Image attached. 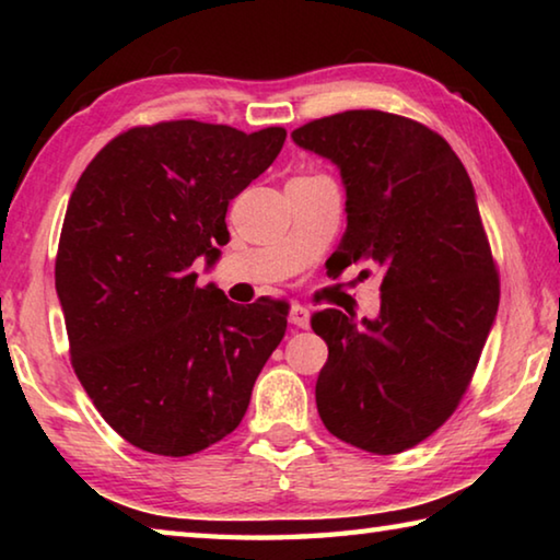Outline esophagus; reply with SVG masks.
Returning a JSON list of instances; mask_svg holds the SVG:
<instances>
[{"mask_svg": "<svg viewBox=\"0 0 560 560\" xmlns=\"http://www.w3.org/2000/svg\"><path fill=\"white\" fill-rule=\"evenodd\" d=\"M289 320L296 328H308L311 326V311L306 306H301V303H293Z\"/></svg>", "mask_w": 560, "mask_h": 560, "instance_id": "obj_1", "label": "esophagus"}]
</instances>
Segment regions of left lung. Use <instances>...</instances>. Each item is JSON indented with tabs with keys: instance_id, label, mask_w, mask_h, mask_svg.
<instances>
[{
	"instance_id": "left-lung-1",
	"label": "left lung",
	"mask_w": 560,
	"mask_h": 560,
	"mask_svg": "<svg viewBox=\"0 0 560 560\" xmlns=\"http://www.w3.org/2000/svg\"><path fill=\"white\" fill-rule=\"evenodd\" d=\"M346 187L338 269L383 273L381 314L311 318L328 360L316 383L326 430L373 454L415 447L457 410L499 308L477 197L447 140L383 110H346L291 132Z\"/></svg>"
}]
</instances>
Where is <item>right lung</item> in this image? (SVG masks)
I'll return each instance as SVG.
<instances>
[{"instance_id":"1","label":"right lung","mask_w":560,"mask_h":560,"mask_svg":"<svg viewBox=\"0 0 560 560\" xmlns=\"http://www.w3.org/2000/svg\"><path fill=\"white\" fill-rule=\"evenodd\" d=\"M283 140V128L155 122L113 138L75 183L56 254L71 365L138 450L187 457L234 432L287 334L283 301L240 306L192 271L220 259L230 200Z\"/></svg>"}]
</instances>
